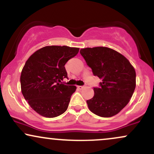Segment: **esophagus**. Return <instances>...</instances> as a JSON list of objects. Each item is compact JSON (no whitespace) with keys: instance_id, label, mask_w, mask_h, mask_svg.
<instances>
[{"instance_id":"1","label":"esophagus","mask_w":154,"mask_h":154,"mask_svg":"<svg viewBox=\"0 0 154 154\" xmlns=\"http://www.w3.org/2000/svg\"><path fill=\"white\" fill-rule=\"evenodd\" d=\"M77 88H78L79 89H83V88H85V86H77Z\"/></svg>"}]
</instances>
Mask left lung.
<instances>
[{"label": "left lung", "mask_w": 154, "mask_h": 154, "mask_svg": "<svg viewBox=\"0 0 154 154\" xmlns=\"http://www.w3.org/2000/svg\"><path fill=\"white\" fill-rule=\"evenodd\" d=\"M79 52L93 75L102 79L99 87L93 88L95 94L87 100L88 108L101 117L116 115L135 91V69L123 55L109 48H86Z\"/></svg>", "instance_id": "1"}]
</instances>
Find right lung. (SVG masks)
I'll return each instance as SVG.
<instances>
[{
    "label": "right lung",
    "mask_w": 154,
    "mask_h": 154,
    "mask_svg": "<svg viewBox=\"0 0 154 154\" xmlns=\"http://www.w3.org/2000/svg\"><path fill=\"white\" fill-rule=\"evenodd\" d=\"M79 50L66 45L45 46L35 51L26 61L20 77L22 93L40 115L54 118L66 111L77 88L61 82L67 78L64 65Z\"/></svg>",
    "instance_id": "right-lung-1"
}]
</instances>
